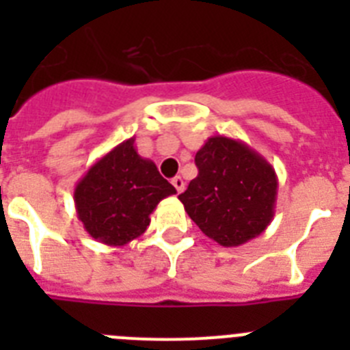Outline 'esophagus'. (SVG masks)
I'll use <instances>...</instances> for the list:
<instances>
[{"mask_svg": "<svg viewBox=\"0 0 350 350\" xmlns=\"http://www.w3.org/2000/svg\"><path fill=\"white\" fill-rule=\"evenodd\" d=\"M172 184L175 185L177 193H182V191H184V187H185V182H184V178H182V177H173Z\"/></svg>", "mask_w": 350, "mask_h": 350, "instance_id": "esophagus-1", "label": "esophagus"}]
</instances>
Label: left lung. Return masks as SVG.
<instances>
[{
	"mask_svg": "<svg viewBox=\"0 0 350 350\" xmlns=\"http://www.w3.org/2000/svg\"><path fill=\"white\" fill-rule=\"evenodd\" d=\"M198 177L178 196L196 226L222 247L259 237L275 215L277 173L245 142L215 135L196 152Z\"/></svg>",
	"mask_w": 350,
	"mask_h": 350,
	"instance_id": "left-lung-1",
	"label": "left lung"
}]
</instances>
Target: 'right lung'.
<instances>
[{"label": "right lung", "mask_w": 350, "mask_h": 350, "mask_svg": "<svg viewBox=\"0 0 350 350\" xmlns=\"http://www.w3.org/2000/svg\"><path fill=\"white\" fill-rule=\"evenodd\" d=\"M175 187L144 159L135 138L124 140L96 161L77 182V215L94 240L124 247L145 233L157 203L175 194Z\"/></svg>", "instance_id": "1"}]
</instances>
